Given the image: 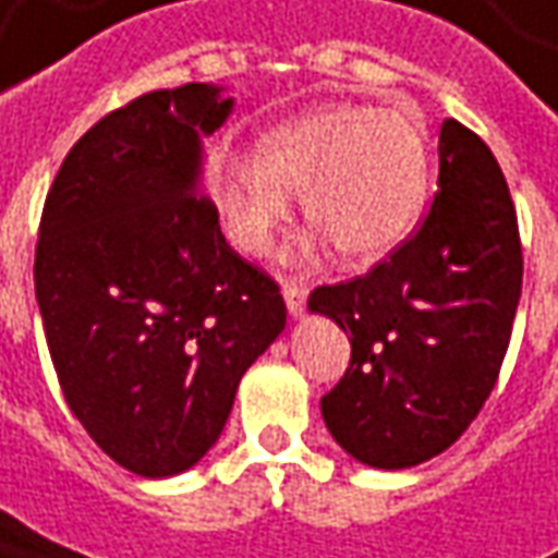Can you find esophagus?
Listing matches in <instances>:
<instances>
[{"mask_svg": "<svg viewBox=\"0 0 558 558\" xmlns=\"http://www.w3.org/2000/svg\"><path fill=\"white\" fill-rule=\"evenodd\" d=\"M283 302H287V311L293 317H302L305 314V302H308V287L299 278L283 280Z\"/></svg>", "mask_w": 558, "mask_h": 558, "instance_id": "esophagus-1", "label": "esophagus"}]
</instances>
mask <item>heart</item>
<instances>
[{
  "label": "heart",
  "instance_id": "heart-1",
  "mask_svg": "<svg viewBox=\"0 0 558 558\" xmlns=\"http://www.w3.org/2000/svg\"><path fill=\"white\" fill-rule=\"evenodd\" d=\"M204 183L226 238L247 256L271 247L302 195L305 219L342 263L375 265L422 226L430 149L400 112L324 106L271 128L256 151L216 146Z\"/></svg>",
  "mask_w": 558,
  "mask_h": 558
}]
</instances>
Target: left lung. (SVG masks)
<instances>
[{
	"label": "left lung",
	"instance_id": "1",
	"mask_svg": "<svg viewBox=\"0 0 558 558\" xmlns=\"http://www.w3.org/2000/svg\"><path fill=\"white\" fill-rule=\"evenodd\" d=\"M439 192L422 229L363 278L317 287L351 342L320 400L329 434L378 470L446 452L498 381L522 293L517 207L495 155L461 121L439 128Z\"/></svg>",
	"mask_w": 558,
	"mask_h": 558
}]
</instances>
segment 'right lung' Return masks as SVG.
Listing matches in <instances>:
<instances>
[{
    "label": "right lung",
    "instance_id": "1",
    "mask_svg": "<svg viewBox=\"0 0 558 558\" xmlns=\"http://www.w3.org/2000/svg\"><path fill=\"white\" fill-rule=\"evenodd\" d=\"M216 85L149 90L109 112L57 170L36 244V302L57 381L90 439L136 476L198 464L241 375L287 327L263 268L201 195Z\"/></svg>",
    "mask_w": 558,
    "mask_h": 558
}]
</instances>
